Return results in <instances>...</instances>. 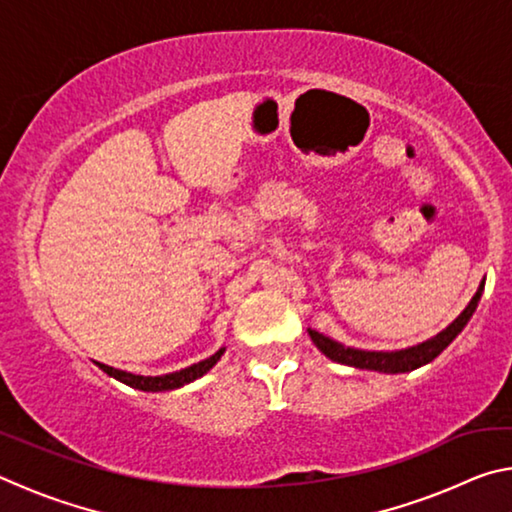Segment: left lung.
Masks as SVG:
<instances>
[{
    "instance_id": "1",
    "label": "left lung",
    "mask_w": 512,
    "mask_h": 512,
    "mask_svg": "<svg viewBox=\"0 0 512 512\" xmlns=\"http://www.w3.org/2000/svg\"><path fill=\"white\" fill-rule=\"evenodd\" d=\"M485 287V277L479 284V289L472 296V300L467 302V307L458 314L452 323H449L443 332H438L431 339L422 341L418 345H411V348L404 350H359V348H350V345H343L339 341L329 339V336L316 332V329H307L311 341L316 343V348L325 354L327 359H332L336 363H343V366H352V368H361V370H375V372H386V375H397V372H411L420 366H427L429 361H433L443 352L449 343H452L458 334L463 332V327L467 325V320L472 318V314L479 307L481 293Z\"/></svg>"
}]
</instances>
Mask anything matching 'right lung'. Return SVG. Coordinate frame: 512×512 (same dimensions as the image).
Here are the masks:
<instances>
[{"label":"right lung","mask_w":512,"mask_h":512,"mask_svg":"<svg viewBox=\"0 0 512 512\" xmlns=\"http://www.w3.org/2000/svg\"><path fill=\"white\" fill-rule=\"evenodd\" d=\"M225 352V345L223 348L216 350L212 357H207L198 363H192V366H187L183 370H176V372H169V375H158V377H144V375H133V372H126V370H117L112 366H106V363H99L94 361L97 366L106 372L108 377L121 381V384L137 388V391H144V393H162V391H176V388L189 384V381H194L198 377H203L205 372H210L216 361L223 357Z\"/></svg>","instance_id":"right-lung-1"}]
</instances>
